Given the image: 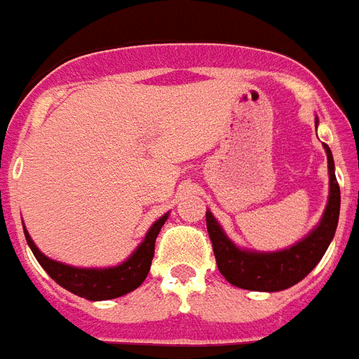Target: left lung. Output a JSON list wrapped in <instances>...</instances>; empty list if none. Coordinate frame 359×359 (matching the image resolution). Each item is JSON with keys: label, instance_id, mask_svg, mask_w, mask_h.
<instances>
[{"label": "left lung", "instance_id": "obj_1", "mask_svg": "<svg viewBox=\"0 0 359 359\" xmlns=\"http://www.w3.org/2000/svg\"><path fill=\"white\" fill-rule=\"evenodd\" d=\"M327 149L328 175H330V195H328L327 210L318 228L312 230L310 236L299 241L297 245L283 252L273 254H257V252H245L239 250L221 230L219 222L206 212V226L210 241H212L213 254H215L219 272L226 277V281L233 287L246 288L255 292H279L292 287L305 279L316 264L327 252L332 241L339 219V184L334 173L332 153Z\"/></svg>", "mask_w": 359, "mask_h": 359}]
</instances>
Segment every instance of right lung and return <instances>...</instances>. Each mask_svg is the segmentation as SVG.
I'll use <instances>...</instances> for the list:
<instances>
[{
	"instance_id": "1",
	"label": "right lung",
	"mask_w": 359,
	"mask_h": 359,
	"mask_svg": "<svg viewBox=\"0 0 359 359\" xmlns=\"http://www.w3.org/2000/svg\"><path fill=\"white\" fill-rule=\"evenodd\" d=\"M168 213L162 215L155 224L149 228L146 239L137 250L133 255L126 261V263L118 264L113 268H104V270H96V268H74L62 264L58 261L45 257L40 250L36 248L32 239L29 237L25 230V239L31 246L32 254L38 259V263L43 266V270L53 277L54 281L58 283L60 287L65 290L72 292L80 297L91 301H105L120 297L128 292L135 290L144 283V279L149 273V266H151L153 255H155V241L158 231L164 226Z\"/></svg>"
}]
</instances>
